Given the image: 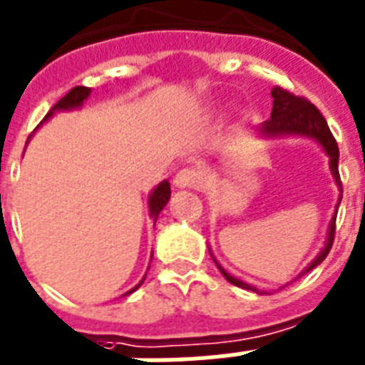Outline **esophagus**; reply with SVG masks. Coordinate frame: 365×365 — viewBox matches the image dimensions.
Masks as SVG:
<instances>
[{
	"instance_id": "esophagus-1",
	"label": "esophagus",
	"mask_w": 365,
	"mask_h": 365,
	"mask_svg": "<svg viewBox=\"0 0 365 365\" xmlns=\"http://www.w3.org/2000/svg\"><path fill=\"white\" fill-rule=\"evenodd\" d=\"M200 171L192 170V168H185V170H180L179 173H177L173 182H175L177 188H194V186L200 182Z\"/></svg>"
}]
</instances>
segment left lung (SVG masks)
Segmentation results:
<instances>
[{"instance_id":"8db88e82","label":"left lung","mask_w":365,"mask_h":365,"mask_svg":"<svg viewBox=\"0 0 365 365\" xmlns=\"http://www.w3.org/2000/svg\"><path fill=\"white\" fill-rule=\"evenodd\" d=\"M272 113H270L269 121H264L263 125L259 126L257 132L263 138H279V135H306V138H312L323 147L324 153L330 158V171H332L334 179H336V185H338L339 192H341V180H339V170H338V160H339V149L338 143L334 140L332 132L328 128L324 117L321 115V111L313 106L312 102L304 96H297L293 93L285 91L282 87H274L272 89ZM339 203H341V195H339ZM338 203V207H339ZM338 212V209H336ZM334 235H336V216L332 218L330 225H328V235L327 242H324V248L319 252V255L313 259L312 263L308 264V269L304 272H309L317 264H321L324 261V257L328 255L330 248L334 244ZM216 267L220 269V272L224 274V278L230 282V284L237 285V287L250 289V291H255V293H261L252 285L244 284L240 279L233 278L231 274L225 272L222 269V264L215 259ZM302 272V274H304Z\"/></svg>"}]
</instances>
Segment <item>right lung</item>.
<instances>
[{
    "label": "right lung",
    "instance_id": "1",
    "mask_svg": "<svg viewBox=\"0 0 365 365\" xmlns=\"http://www.w3.org/2000/svg\"><path fill=\"white\" fill-rule=\"evenodd\" d=\"M89 95H91V89H89V87H81V86L74 87V89H71L67 95L63 96L61 101L57 102L56 106L50 110V113H46L44 121H46V119H50V117L53 115V111L76 110V108H80L81 104H83V101H86ZM44 121H42V123H44ZM170 195H171V190H170V182H168V180H162L160 185L156 186V188L150 192V195H149V212H150V218L155 220V222H156V218H158V215L162 212V209H164L165 205H168V201H170ZM143 279H145V278H143ZM143 279L140 282V285L143 284ZM140 285H135V287L132 289V291H128L126 294L134 293L135 289L140 287Z\"/></svg>",
    "mask_w": 365,
    "mask_h": 365
}]
</instances>
